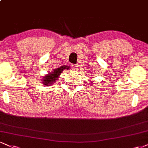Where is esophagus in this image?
I'll use <instances>...</instances> for the list:
<instances>
[{"mask_svg":"<svg viewBox=\"0 0 148 148\" xmlns=\"http://www.w3.org/2000/svg\"><path fill=\"white\" fill-rule=\"evenodd\" d=\"M71 68L74 69V70H76V69H78V66L76 65H75V64H72V65H71Z\"/></svg>","mask_w":148,"mask_h":148,"instance_id":"obj_1","label":"esophagus"}]
</instances>
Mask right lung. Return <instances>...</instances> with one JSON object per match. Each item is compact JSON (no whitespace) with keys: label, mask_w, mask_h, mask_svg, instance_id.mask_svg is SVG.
<instances>
[{"label":"right lung","mask_w":148,"mask_h":148,"mask_svg":"<svg viewBox=\"0 0 148 148\" xmlns=\"http://www.w3.org/2000/svg\"><path fill=\"white\" fill-rule=\"evenodd\" d=\"M65 69H69L67 65H63V66H61L60 67H58V68L55 69L52 72L49 73L47 74V75H45L43 76V78L42 79V82L44 85H46V86H49V85H53L54 83H56L57 81V79L58 78V76L60 74H61L62 71Z\"/></svg>","instance_id":"right-lung-1"}]
</instances>
